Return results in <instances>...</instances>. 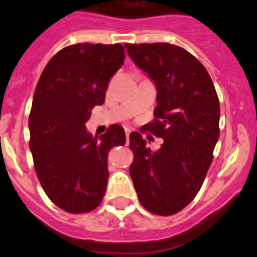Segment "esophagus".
Segmentation results:
<instances>
[{
    "label": "esophagus",
    "mask_w": 257,
    "mask_h": 257,
    "mask_svg": "<svg viewBox=\"0 0 257 257\" xmlns=\"http://www.w3.org/2000/svg\"><path fill=\"white\" fill-rule=\"evenodd\" d=\"M125 132H126V139H127V142H128V140H130V134H131V131H130V128H126Z\"/></svg>",
    "instance_id": "1"
}]
</instances>
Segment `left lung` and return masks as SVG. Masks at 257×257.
I'll return each instance as SVG.
<instances>
[{"label":"left lung","instance_id":"left-lung-1","mask_svg":"<svg viewBox=\"0 0 257 257\" xmlns=\"http://www.w3.org/2000/svg\"><path fill=\"white\" fill-rule=\"evenodd\" d=\"M125 46L156 85L155 120L147 130L164 139L151 151L140 132L130 134V175L147 211L174 215L195 199L212 162L220 136L217 93L204 65L182 47L161 42Z\"/></svg>","mask_w":257,"mask_h":257}]
</instances>
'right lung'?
<instances>
[{
    "instance_id": "1",
    "label": "right lung",
    "mask_w": 257,
    "mask_h": 257,
    "mask_svg": "<svg viewBox=\"0 0 257 257\" xmlns=\"http://www.w3.org/2000/svg\"><path fill=\"white\" fill-rule=\"evenodd\" d=\"M123 60L120 43L71 45L51 58L37 82L29 118L35 170L48 199L71 214L101 204L108 152L126 142L120 125L98 139L85 126L91 110L105 102L110 78Z\"/></svg>"
}]
</instances>
